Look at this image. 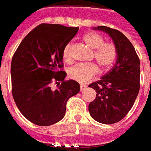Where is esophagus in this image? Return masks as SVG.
Wrapping results in <instances>:
<instances>
[{
  "instance_id": "34e87169",
  "label": "esophagus",
  "mask_w": 151,
  "mask_h": 151,
  "mask_svg": "<svg viewBox=\"0 0 151 151\" xmlns=\"http://www.w3.org/2000/svg\"><path fill=\"white\" fill-rule=\"evenodd\" d=\"M86 87V86H83V85H81V91H82V90H84Z\"/></svg>"
}]
</instances>
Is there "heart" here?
Here are the masks:
<instances>
[{"mask_svg":"<svg viewBox=\"0 0 151 151\" xmlns=\"http://www.w3.org/2000/svg\"><path fill=\"white\" fill-rule=\"evenodd\" d=\"M83 40L90 48L94 49L93 58L103 70L109 69L115 62L117 57L116 46L112 42H104V39L100 34L90 32L83 36ZM70 45L66 44L62 50V59L65 62H71ZM99 72L95 64H76L68 69V76L81 84L89 82Z\"/></svg>","mask_w":151,"mask_h":151,"instance_id":"b5f03b06","label":"heart"}]
</instances>
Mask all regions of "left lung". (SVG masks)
<instances>
[{
    "mask_svg": "<svg viewBox=\"0 0 151 151\" xmlns=\"http://www.w3.org/2000/svg\"><path fill=\"white\" fill-rule=\"evenodd\" d=\"M113 39L117 50L116 63L99 81L89 87L95 90L96 98L89 105L95 121L113 124L121 121L132 108L140 90V59L129 39L120 31L107 26H98Z\"/></svg>",
    "mask_w": 151,
    "mask_h": 151,
    "instance_id": "left-lung-1",
    "label": "left lung"
}]
</instances>
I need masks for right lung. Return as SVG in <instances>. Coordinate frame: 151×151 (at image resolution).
<instances>
[{"mask_svg":"<svg viewBox=\"0 0 151 151\" xmlns=\"http://www.w3.org/2000/svg\"><path fill=\"white\" fill-rule=\"evenodd\" d=\"M78 30L41 24L26 35L12 58V95L23 116L34 124L50 126L62 120L67 100L80 91V84L65 81L62 70V50Z\"/></svg>","mask_w":151,"mask_h":151,"instance_id":"obj_1","label":"right lung"}]
</instances>
